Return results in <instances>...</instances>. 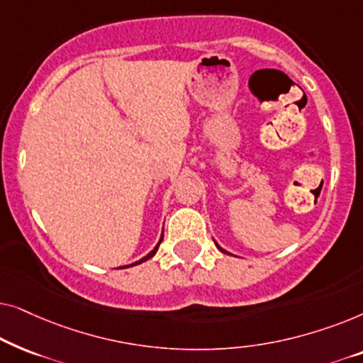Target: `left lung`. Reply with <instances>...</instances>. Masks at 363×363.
<instances>
[{"instance_id":"obj_1","label":"left lung","mask_w":363,"mask_h":363,"mask_svg":"<svg viewBox=\"0 0 363 363\" xmlns=\"http://www.w3.org/2000/svg\"><path fill=\"white\" fill-rule=\"evenodd\" d=\"M215 245H216V242H215ZM216 247H218V250H220V251H223V252H226V255H230V252H228V251H225V250H223V247H220V246H218V245H216Z\"/></svg>"}]
</instances>
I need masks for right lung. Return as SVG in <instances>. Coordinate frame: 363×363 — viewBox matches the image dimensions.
I'll return each mask as SVG.
<instances>
[{
  "instance_id": "right-lung-1",
  "label": "right lung",
  "mask_w": 363,
  "mask_h": 363,
  "mask_svg": "<svg viewBox=\"0 0 363 363\" xmlns=\"http://www.w3.org/2000/svg\"><path fill=\"white\" fill-rule=\"evenodd\" d=\"M162 240H163V235H162V238H160V241H158V242H157V246H155V247H153V250H152L150 252H148V255H147L145 257H142V259H140V261L133 262V264H130V266H137V264H140V262H143V261H147V259H150V257H153V256H155V252L158 251V246H160V242H162ZM123 267H125V266H123ZM127 267H128V266H127Z\"/></svg>"
}]
</instances>
